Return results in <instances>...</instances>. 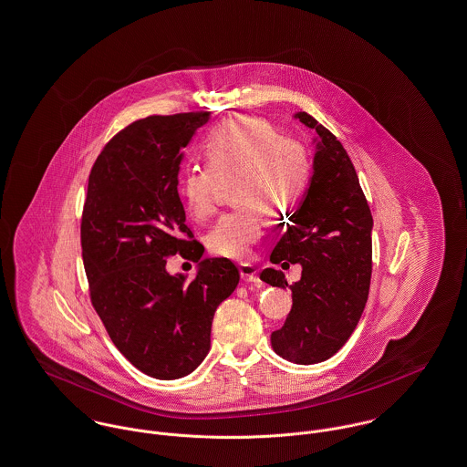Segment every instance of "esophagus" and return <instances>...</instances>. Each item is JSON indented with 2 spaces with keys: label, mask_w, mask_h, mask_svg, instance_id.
<instances>
[{
  "label": "esophagus",
  "mask_w": 467,
  "mask_h": 467,
  "mask_svg": "<svg viewBox=\"0 0 467 467\" xmlns=\"http://www.w3.org/2000/svg\"><path fill=\"white\" fill-rule=\"evenodd\" d=\"M240 275L245 283H251V285H259L258 270L253 266V265H240Z\"/></svg>",
  "instance_id": "34e87169"
}]
</instances>
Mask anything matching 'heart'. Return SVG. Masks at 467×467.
Returning a JSON list of instances; mask_svg holds the SVG:
<instances>
[{"label":"heart","mask_w":467,"mask_h":467,"mask_svg":"<svg viewBox=\"0 0 467 467\" xmlns=\"http://www.w3.org/2000/svg\"><path fill=\"white\" fill-rule=\"evenodd\" d=\"M204 150L211 168H192L181 179L179 192L184 206L193 218H208L214 211V173L245 171L238 193V204L245 208L223 214L211 227L208 247L223 258H249L263 233L261 216L254 206H261L274 192L277 208L294 202L306 184L305 157L296 145L279 141V134L268 123L254 118L218 125L209 134Z\"/></svg>","instance_id":"b5f03b06"}]
</instances>
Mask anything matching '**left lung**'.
Masks as SVG:
<instances>
[{
    "instance_id": "1",
    "label": "left lung",
    "mask_w": 467,
    "mask_h": 467,
    "mask_svg": "<svg viewBox=\"0 0 467 467\" xmlns=\"http://www.w3.org/2000/svg\"><path fill=\"white\" fill-rule=\"evenodd\" d=\"M294 118L317 132L313 173L270 261L301 263L303 272L290 285L292 310L270 342L279 357L310 365L331 358L362 317L372 272V214L342 143L308 112ZM259 277L288 286L275 268H265Z\"/></svg>"
}]
</instances>
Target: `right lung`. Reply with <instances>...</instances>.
Masks as SVG:
<instances>
[{"label":"right lung","mask_w":467,"mask_h":467,"mask_svg":"<svg viewBox=\"0 0 467 467\" xmlns=\"http://www.w3.org/2000/svg\"><path fill=\"white\" fill-rule=\"evenodd\" d=\"M211 112L149 116L118 132L95 161L80 240L91 303L118 351L141 372L177 379L208 355L211 322L240 281L227 258L193 240L177 184L184 149ZM200 263L195 280L165 259Z\"/></svg>","instance_id":"1"}]
</instances>
